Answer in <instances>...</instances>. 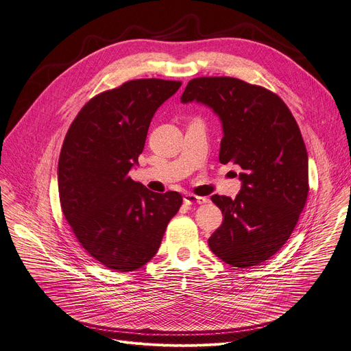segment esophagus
Segmentation results:
<instances>
[{
	"label": "esophagus",
	"instance_id": "1",
	"mask_svg": "<svg viewBox=\"0 0 351 351\" xmlns=\"http://www.w3.org/2000/svg\"><path fill=\"white\" fill-rule=\"evenodd\" d=\"M184 202L189 204V205H193V204H205V202H208V199L205 197H198V195H194V194H185L184 195Z\"/></svg>",
	"mask_w": 351,
	"mask_h": 351
}]
</instances>
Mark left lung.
<instances>
[{
    "mask_svg": "<svg viewBox=\"0 0 351 351\" xmlns=\"http://www.w3.org/2000/svg\"><path fill=\"white\" fill-rule=\"evenodd\" d=\"M181 101L218 114L219 161L242 169L234 199L211 197L223 215L211 251L235 267L267 261L289 239L308 193L307 152L293 114L276 93L230 76L191 79Z\"/></svg>",
    "mask_w": 351,
    "mask_h": 351,
    "instance_id": "left-lung-1",
    "label": "left lung"
}]
</instances>
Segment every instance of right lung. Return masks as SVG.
I'll return each instance as SVG.
<instances>
[{
  "instance_id": "obj_1",
  "label": "right lung",
  "mask_w": 351,
  "mask_h": 351,
  "mask_svg": "<svg viewBox=\"0 0 351 351\" xmlns=\"http://www.w3.org/2000/svg\"><path fill=\"white\" fill-rule=\"evenodd\" d=\"M180 86L153 77L101 92L65 136L58 162L62 213L82 248L116 272L136 271L157 254L182 204L177 191L157 194L129 177L156 110Z\"/></svg>"
}]
</instances>
